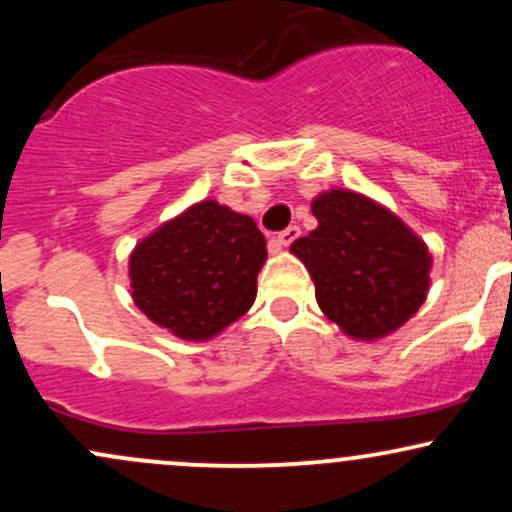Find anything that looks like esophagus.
<instances>
[{
    "label": "esophagus",
    "mask_w": 512,
    "mask_h": 512,
    "mask_svg": "<svg viewBox=\"0 0 512 512\" xmlns=\"http://www.w3.org/2000/svg\"><path fill=\"white\" fill-rule=\"evenodd\" d=\"M298 236H301V228H298V226H289V228H286V231H281L279 236L274 238V245H276V248H289V245H291L293 240H296Z\"/></svg>",
    "instance_id": "1"
}]
</instances>
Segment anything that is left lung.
<instances>
[{"label":"left lung","instance_id":"left-lung-1","mask_svg":"<svg viewBox=\"0 0 512 512\" xmlns=\"http://www.w3.org/2000/svg\"><path fill=\"white\" fill-rule=\"evenodd\" d=\"M317 228L291 245L320 310L358 342L392 334L426 301L433 257L390 209L354 190L313 199Z\"/></svg>","mask_w":512,"mask_h":512}]
</instances>
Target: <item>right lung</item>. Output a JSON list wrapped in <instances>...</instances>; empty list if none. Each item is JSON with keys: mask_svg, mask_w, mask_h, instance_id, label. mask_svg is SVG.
I'll use <instances>...</instances> for the list:
<instances>
[{"mask_svg": "<svg viewBox=\"0 0 512 512\" xmlns=\"http://www.w3.org/2000/svg\"><path fill=\"white\" fill-rule=\"evenodd\" d=\"M264 260L267 240L248 214L202 199L134 245V305L175 337L207 342L255 303Z\"/></svg>", "mask_w": 512, "mask_h": 512, "instance_id": "obj_1", "label": "right lung"}]
</instances>
